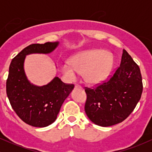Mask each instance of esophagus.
<instances>
[{
	"mask_svg": "<svg viewBox=\"0 0 152 152\" xmlns=\"http://www.w3.org/2000/svg\"><path fill=\"white\" fill-rule=\"evenodd\" d=\"M75 88H81V86L78 84H75Z\"/></svg>",
	"mask_w": 152,
	"mask_h": 152,
	"instance_id": "esophagus-1",
	"label": "esophagus"
}]
</instances>
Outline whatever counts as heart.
Here are the masks:
<instances>
[{"label": "heart", "mask_w": 152, "mask_h": 152, "mask_svg": "<svg viewBox=\"0 0 152 152\" xmlns=\"http://www.w3.org/2000/svg\"><path fill=\"white\" fill-rule=\"evenodd\" d=\"M112 66V56L109 52L93 49L76 54L71 64L65 63L61 66V71L69 81L76 80L78 74H83L87 83L96 84L107 77Z\"/></svg>", "instance_id": "b5f03b06"}]
</instances>
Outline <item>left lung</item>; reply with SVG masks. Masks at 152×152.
Wrapping results in <instances>:
<instances>
[{
	"label": "left lung",
	"instance_id": "obj_1",
	"mask_svg": "<svg viewBox=\"0 0 152 152\" xmlns=\"http://www.w3.org/2000/svg\"><path fill=\"white\" fill-rule=\"evenodd\" d=\"M142 91L140 69L124 49L120 66L109 79L95 88L85 87L86 114L98 126L117 124L134 111Z\"/></svg>",
	"mask_w": 152,
	"mask_h": 152
}]
</instances>
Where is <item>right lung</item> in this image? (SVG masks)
<instances>
[{
	"label": "right lung",
	"instance_id": "1",
	"mask_svg": "<svg viewBox=\"0 0 152 152\" xmlns=\"http://www.w3.org/2000/svg\"><path fill=\"white\" fill-rule=\"evenodd\" d=\"M58 42L29 45L12 60L6 81V94L10 105L27 124L45 127L56 121L65 99L74 85L65 83L55 77L47 85H33L26 78L23 69L26 56L31 53H49Z\"/></svg>",
	"mask_w": 152,
	"mask_h": 152
}]
</instances>
